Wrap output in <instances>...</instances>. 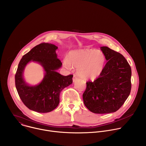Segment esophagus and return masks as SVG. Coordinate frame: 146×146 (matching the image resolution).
Segmentation results:
<instances>
[{"label": "esophagus", "instance_id": "obj_1", "mask_svg": "<svg viewBox=\"0 0 146 146\" xmlns=\"http://www.w3.org/2000/svg\"><path fill=\"white\" fill-rule=\"evenodd\" d=\"M77 79H78V77H77L76 75H74V76H73V81L74 82V81H76Z\"/></svg>", "mask_w": 146, "mask_h": 146}]
</instances>
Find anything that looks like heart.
Segmentation results:
<instances>
[{"label":"heart","instance_id":"1","mask_svg":"<svg viewBox=\"0 0 146 146\" xmlns=\"http://www.w3.org/2000/svg\"><path fill=\"white\" fill-rule=\"evenodd\" d=\"M106 57L99 50L84 49L69 52L64 60V66L68 69L77 68L78 76L85 80H95L102 73L105 65Z\"/></svg>","mask_w":146,"mask_h":146}]
</instances>
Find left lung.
Listing matches in <instances>:
<instances>
[{"label":"left lung","mask_w":146,"mask_h":146,"mask_svg":"<svg viewBox=\"0 0 146 146\" xmlns=\"http://www.w3.org/2000/svg\"><path fill=\"white\" fill-rule=\"evenodd\" d=\"M108 60L99 77L87 82L82 94L85 106L96 114L117 111L128 98L131 90V68L120 53L108 47H100Z\"/></svg>","instance_id":"1"}]
</instances>
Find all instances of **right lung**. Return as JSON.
I'll return each mask as SVG.
<instances>
[{"mask_svg":"<svg viewBox=\"0 0 146 146\" xmlns=\"http://www.w3.org/2000/svg\"><path fill=\"white\" fill-rule=\"evenodd\" d=\"M58 47L42 43L33 47L21 59L15 75V87L20 99L30 110L38 113H48L54 110L59 103L61 91L73 82V75L62 76L56 70L62 64L57 58ZM31 61H37L46 72L39 85L28 86L23 80L25 67Z\"/></svg>","mask_w":146,"mask_h":146,"instance_id":"obj_1","label":"right lung"}]
</instances>
